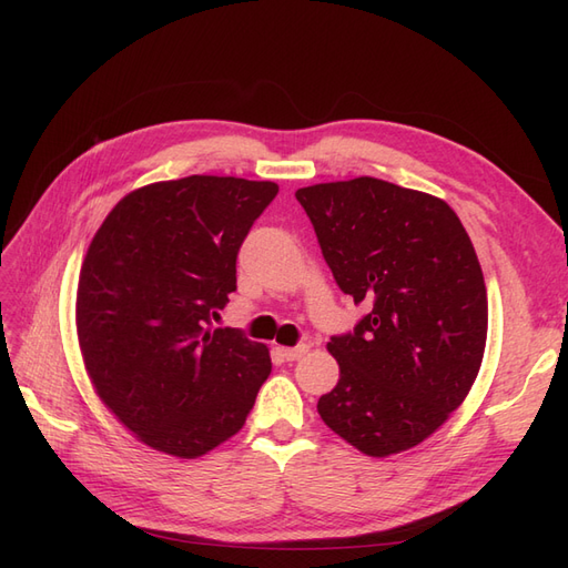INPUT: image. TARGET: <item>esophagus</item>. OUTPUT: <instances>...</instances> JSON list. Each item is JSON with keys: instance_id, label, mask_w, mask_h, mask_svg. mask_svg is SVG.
Instances as JSON below:
<instances>
[{"instance_id": "1", "label": "esophagus", "mask_w": 568, "mask_h": 568, "mask_svg": "<svg viewBox=\"0 0 568 568\" xmlns=\"http://www.w3.org/2000/svg\"><path fill=\"white\" fill-rule=\"evenodd\" d=\"M305 353H307L305 343H298V346H294V348H280V355L286 359V363H294V359L303 357Z\"/></svg>"}]
</instances>
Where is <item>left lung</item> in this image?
<instances>
[{
    "label": "left lung",
    "mask_w": 568,
    "mask_h": 568,
    "mask_svg": "<svg viewBox=\"0 0 568 568\" xmlns=\"http://www.w3.org/2000/svg\"><path fill=\"white\" fill-rule=\"evenodd\" d=\"M296 199L338 288L367 307L326 343L341 376L320 417L369 457L415 448L467 398L484 359L488 298L471 239L448 203L384 180Z\"/></svg>",
    "instance_id": "1"
}]
</instances>
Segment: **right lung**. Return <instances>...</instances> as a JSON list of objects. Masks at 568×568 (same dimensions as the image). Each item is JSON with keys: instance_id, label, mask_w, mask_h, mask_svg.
I'll use <instances>...</instances> for the list:
<instances>
[{"instance_id": "right-lung-1", "label": "right lung", "mask_w": 568, "mask_h": 568, "mask_svg": "<svg viewBox=\"0 0 568 568\" xmlns=\"http://www.w3.org/2000/svg\"><path fill=\"white\" fill-rule=\"evenodd\" d=\"M274 182L192 175L136 189L80 270L78 338L99 398L134 436L194 459L244 426L272 372L263 343L213 329Z\"/></svg>"}]
</instances>
